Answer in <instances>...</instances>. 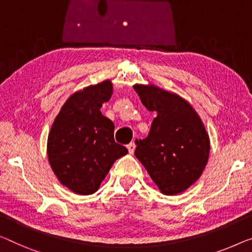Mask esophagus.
I'll list each match as a JSON object with an SVG mask.
<instances>
[{
    "instance_id": "1",
    "label": "esophagus",
    "mask_w": 252,
    "mask_h": 252,
    "mask_svg": "<svg viewBox=\"0 0 252 252\" xmlns=\"http://www.w3.org/2000/svg\"><path fill=\"white\" fill-rule=\"evenodd\" d=\"M126 148L129 150V154H133L134 149H136V145H134L133 142H130L129 145H126Z\"/></svg>"
}]
</instances>
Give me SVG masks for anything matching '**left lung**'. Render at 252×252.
Listing matches in <instances>:
<instances>
[{"mask_svg": "<svg viewBox=\"0 0 252 252\" xmlns=\"http://www.w3.org/2000/svg\"><path fill=\"white\" fill-rule=\"evenodd\" d=\"M148 111L156 112L148 137L134 152L163 194L175 196L193 185L209 157V137L200 116L181 96L155 85H134Z\"/></svg>", "mask_w": 252, "mask_h": 252, "instance_id": "obj_1", "label": "left lung"}]
</instances>
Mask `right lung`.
<instances>
[{
    "instance_id": "add662e5",
    "label": "right lung",
    "mask_w": 252,
    "mask_h": 252,
    "mask_svg": "<svg viewBox=\"0 0 252 252\" xmlns=\"http://www.w3.org/2000/svg\"><path fill=\"white\" fill-rule=\"evenodd\" d=\"M112 94L111 80L78 90L66 99L48 133V162L59 181L74 193H95L115 160L127 154L114 141L113 122L100 112Z\"/></svg>"
}]
</instances>
